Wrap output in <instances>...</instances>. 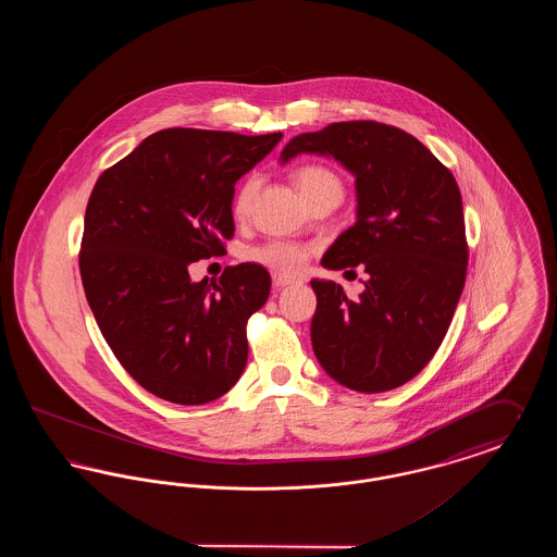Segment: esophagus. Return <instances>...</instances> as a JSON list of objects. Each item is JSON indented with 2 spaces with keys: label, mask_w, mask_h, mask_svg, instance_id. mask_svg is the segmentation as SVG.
I'll list each match as a JSON object with an SVG mask.
<instances>
[{
  "label": "esophagus",
  "mask_w": 557,
  "mask_h": 557,
  "mask_svg": "<svg viewBox=\"0 0 557 557\" xmlns=\"http://www.w3.org/2000/svg\"><path fill=\"white\" fill-rule=\"evenodd\" d=\"M294 284H298V280L296 277H288V275H280V273H275L273 275V286L280 290V288H286V286H294Z\"/></svg>",
  "instance_id": "1"
}]
</instances>
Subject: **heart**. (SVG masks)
I'll return each mask as SVG.
<instances>
[{
  "label": "heart",
  "instance_id": "1",
  "mask_svg": "<svg viewBox=\"0 0 557 557\" xmlns=\"http://www.w3.org/2000/svg\"><path fill=\"white\" fill-rule=\"evenodd\" d=\"M296 186L300 189L302 198L309 200L315 194L321 191H341L343 194V184L341 180L325 166H318V164H307L300 166L294 175ZM259 189V180L250 177L244 186L239 187L236 202H234V212L238 216H244L246 212L250 211V205L257 196ZM307 248L300 244H292V242H267L261 246H255L246 252V259L252 263L280 271V273H296L300 267L305 265L307 261Z\"/></svg>",
  "mask_w": 557,
  "mask_h": 557
}]
</instances>
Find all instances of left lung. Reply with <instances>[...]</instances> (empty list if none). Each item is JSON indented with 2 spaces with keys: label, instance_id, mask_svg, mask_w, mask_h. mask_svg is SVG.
Wrapping results in <instances>:
<instances>
[{
  "label": "left lung",
  "instance_id": "1",
  "mask_svg": "<svg viewBox=\"0 0 557 557\" xmlns=\"http://www.w3.org/2000/svg\"><path fill=\"white\" fill-rule=\"evenodd\" d=\"M334 159L355 177V223L325 250V269L366 267V290L311 280V343L325 373L357 393H386L424 370L443 343L466 284L461 194L420 139L375 121L300 133L280 164Z\"/></svg>",
  "mask_w": 557,
  "mask_h": 557
}]
</instances>
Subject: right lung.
<instances>
[{
	"label": "right lung",
	"mask_w": 557,
	"mask_h": 557,
	"mask_svg": "<svg viewBox=\"0 0 557 557\" xmlns=\"http://www.w3.org/2000/svg\"><path fill=\"white\" fill-rule=\"evenodd\" d=\"M282 133L162 129L104 171L85 211L81 280L133 380L177 405L223 397L248 359L246 321L269 298L265 267L194 282L189 265L234 236L236 182Z\"/></svg>",
	"instance_id": "1"
}]
</instances>
